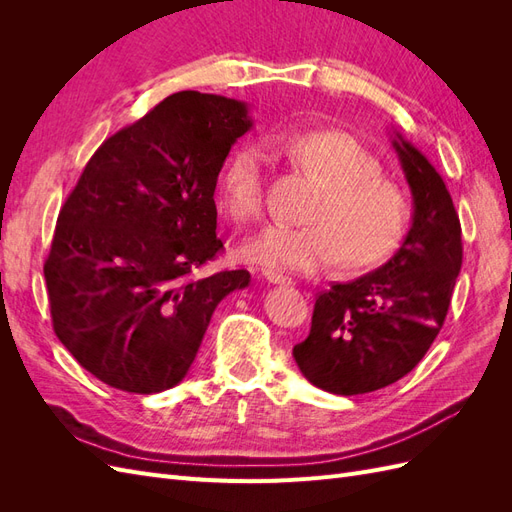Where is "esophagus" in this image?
Returning a JSON list of instances; mask_svg holds the SVG:
<instances>
[{
    "label": "esophagus",
    "mask_w": 512,
    "mask_h": 512,
    "mask_svg": "<svg viewBox=\"0 0 512 512\" xmlns=\"http://www.w3.org/2000/svg\"><path fill=\"white\" fill-rule=\"evenodd\" d=\"M262 277H265V280H267L269 284H292L290 277H286V275H282V273H277V271H271V269L262 271Z\"/></svg>",
    "instance_id": "esophagus-1"
}]
</instances>
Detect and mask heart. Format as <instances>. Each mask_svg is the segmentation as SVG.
<instances>
[{
    "label": "heart",
    "instance_id": "1",
    "mask_svg": "<svg viewBox=\"0 0 512 512\" xmlns=\"http://www.w3.org/2000/svg\"><path fill=\"white\" fill-rule=\"evenodd\" d=\"M282 151L312 177L320 192L303 213L307 226L275 224L243 245L260 267L314 275L333 267L361 271L380 265L412 226V200L382 177V164L354 136L337 130L286 138ZM267 151L247 143L230 158L220 183V207L235 224L256 222L267 203Z\"/></svg>",
    "mask_w": 512,
    "mask_h": 512
}]
</instances>
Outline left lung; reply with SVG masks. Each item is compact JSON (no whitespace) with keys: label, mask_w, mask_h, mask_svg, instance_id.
Returning a JSON list of instances; mask_svg holds the SVG:
<instances>
[{"label":"left lung","mask_w":512,"mask_h":512,"mask_svg":"<svg viewBox=\"0 0 512 512\" xmlns=\"http://www.w3.org/2000/svg\"><path fill=\"white\" fill-rule=\"evenodd\" d=\"M393 147L414 200L404 243L380 269L320 292L312 329L292 348L301 374L335 395L410 374L442 329L461 269V224L442 177L401 134Z\"/></svg>","instance_id":"left-lung-1"}]
</instances>
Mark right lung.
Instances as JSON below:
<instances>
[{
	"label": "right lung",
	"mask_w": 512,
	"mask_h": 512,
	"mask_svg": "<svg viewBox=\"0 0 512 512\" xmlns=\"http://www.w3.org/2000/svg\"><path fill=\"white\" fill-rule=\"evenodd\" d=\"M247 104L179 91L100 145L59 211L44 280L53 329L104 384H179L218 303L250 273L200 275L224 247L215 185Z\"/></svg>",
	"instance_id": "right-lung-1"
}]
</instances>
